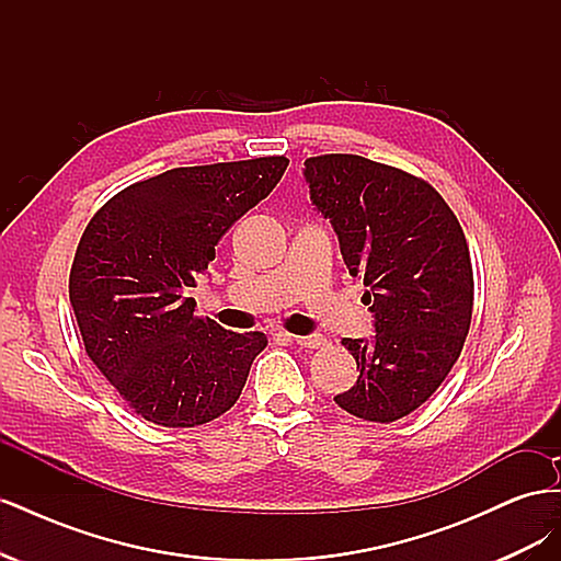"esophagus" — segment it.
<instances>
[{"mask_svg":"<svg viewBox=\"0 0 561 561\" xmlns=\"http://www.w3.org/2000/svg\"><path fill=\"white\" fill-rule=\"evenodd\" d=\"M293 342L301 348H320V346L328 344V339L320 336V334H309V336H293Z\"/></svg>","mask_w":561,"mask_h":561,"instance_id":"esophagus-1","label":"esophagus"}]
</instances>
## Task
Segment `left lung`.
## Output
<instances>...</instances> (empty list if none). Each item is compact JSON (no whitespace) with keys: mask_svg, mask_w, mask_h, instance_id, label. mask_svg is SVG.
I'll list each match as a JSON object with an SVG mask.
<instances>
[{"mask_svg":"<svg viewBox=\"0 0 561 561\" xmlns=\"http://www.w3.org/2000/svg\"><path fill=\"white\" fill-rule=\"evenodd\" d=\"M304 180L375 318V336L342 342L360 375L334 402L365 421H398L447 379L468 336L463 229L428 182L393 165L325 154L304 161Z\"/></svg>","mask_w":561,"mask_h":561,"instance_id":"8db88e82","label":"left lung"}]
</instances>
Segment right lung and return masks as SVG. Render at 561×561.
Masks as SVG:
<instances>
[{
	"mask_svg": "<svg viewBox=\"0 0 561 561\" xmlns=\"http://www.w3.org/2000/svg\"><path fill=\"white\" fill-rule=\"evenodd\" d=\"M287 163L264 157L173 168L126 186L93 215L70 271V301L89 358L135 414L194 428L239 400L266 336L198 318L186 290Z\"/></svg>",
	"mask_w": 561,
	"mask_h": 561,
	"instance_id": "obj_1",
	"label": "right lung"
}]
</instances>
